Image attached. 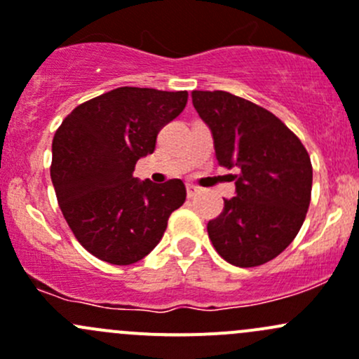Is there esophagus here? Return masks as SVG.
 <instances>
[{
    "mask_svg": "<svg viewBox=\"0 0 359 359\" xmlns=\"http://www.w3.org/2000/svg\"><path fill=\"white\" fill-rule=\"evenodd\" d=\"M186 191H187V196H189V198L196 196V194L200 193V189H198L196 186H193V184H187V186H186Z\"/></svg>",
    "mask_w": 359,
    "mask_h": 359,
    "instance_id": "esophagus-1",
    "label": "esophagus"
}]
</instances>
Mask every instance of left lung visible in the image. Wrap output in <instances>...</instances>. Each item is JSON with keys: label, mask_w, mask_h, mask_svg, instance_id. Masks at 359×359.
I'll list each match as a JSON object with an SVG mask.
<instances>
[{"label": "left lung", "mask_w": 359, "mask_h": 359, "mask_svg": "<svg viewBox=\"0 0 359 359\" xmlns=\"http://www.w3.org/2000/svg\"><path fill=\"white\" fill-rule=\"evenodd\" d=\"M210 126L220 166L238 168L236 196L210 220V241L224 260L255 267L295 240L311 203L313 165L299 137L280 118L222 90L191 93Z\"/></svg>", "instance_id": "8db88e82"}]
</instances>
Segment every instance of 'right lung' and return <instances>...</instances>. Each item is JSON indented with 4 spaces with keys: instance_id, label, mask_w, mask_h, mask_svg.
I'll return each instance as SVG.
<instances>
[{
    "instance_id": "1",
    "label": "right lung",
    "mask_w": 359,
    "mask_h": 359,
    "mask_svg": "<svg viewBox=\"0 0 359 359\" xmlns=\"http://www.w3.org/2000/svg\"><path fill=\"white\" fill-rule=\"evenodd\" d=\"M186 104L187 92L121 86L79 104L57 128L50 166L57 201L76 240L97 259L139 262L186 201L180 179L133 177L137 161L153 154L159 130Z\"/></svg>"
}]
</instances>
